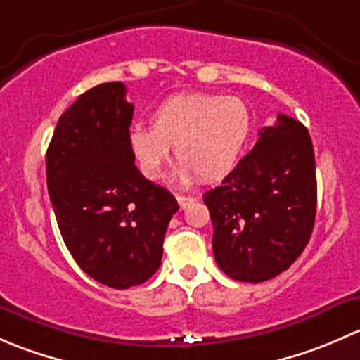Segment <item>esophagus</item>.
Listing matches in <instances>:
<instances>
[{
	"label": "esophagus",
	"mask_w": 360,
	"mask_h": 360,
	"mask_svg": "<svg viewBox=\"0 0 360 360\" xmlns=\"http://www.w3.org/2000/svg\"><path fill=\"white\" fill-rule=\"evenodd\" d=\"M176 200H177V203H179L181 209H186V207L193 202V198L186 197V195H176Z\"/></svg>",
	"instance_id": "esophagus-1"
}]
</instances>
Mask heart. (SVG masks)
Masks as SVG:
<instances>
[{"label": "heart", "mask_w": 360, "mask_h": 360, "mask_svg": "<svg viewBox=\"0 0 360 360\" xmlns=\"http://www.w3.org/2000/svg\"><path fill=\"white\" fill-rule=\"evenodd\" d=\"M252 116L235 96L183 94L163 101L151 116V127H134L129 150L146 179H158L170 155L179 160V181H217L237 165L248 144Z\"/></svg>", "instance_id": "obj_1"}]
</instances>
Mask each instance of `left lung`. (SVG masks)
Masks as SVG:
<instances>
[{"instance_id":"1","label":"left lung","mask_w":360,"mask_h":360,"mask_svg":"<svg viewBox=\"0 0 360 360\" xmlns=\"http://www.w3.org/2000/svg\"><path fill=\"white\" fill-rule=\"evenodd\" d=\"M203 202L214 226V257L228 277L257 284L288 270L307 248L317 212L307 127L278 115Z\"/></svg>"}]
</instances>
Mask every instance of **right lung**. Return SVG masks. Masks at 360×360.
Returning <instances> with one entry per match:
<instances>
[{
	"label": "right lung",
	"instance_id": "1",
	"mask_svg": "<svg viewBox=\"0 0 360 360\" xmlns=\"http://www.w3.org/2000/svg\"><path fill=\"white\" fill-rule=\"evenodd\" d=\"M125 85L86 90L59 118L46 151L50 202L83 271L112 289L144 284L160 268L176 198L144 179L129 150L134 106Z\"/></svg>",
	"mask_w": 360,
	"mask_h": 360
}]
</instances>
